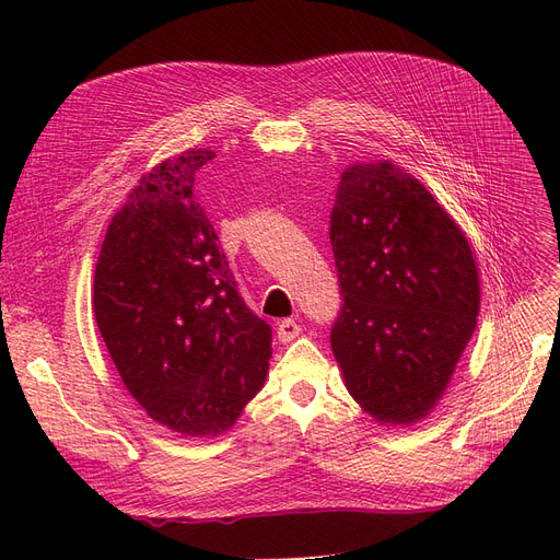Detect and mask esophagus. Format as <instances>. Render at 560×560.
Wrapping results in <instances>:
<instances>
[{
	"label": "esophagus",
	"mask_w": 560,
	"mask_h": 560,
	"mask_svg": "<svg viewBox=\"0 0 560 560\" xmlns=\"http://www.w3.org/2000/svg\"><path fill=\"white\" fill-rule=\"evenodd\" d=\"M300 334H302V325H300V322H295V319H283V322H279L277 338H279L281 342L295 340Z\"/></svg>",
	"instance_id": "esophagus-1"
}]
</instances>
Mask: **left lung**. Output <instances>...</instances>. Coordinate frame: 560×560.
Wrapping results in <instances>:
<instances>
[{
	"instance_id": "1",
	"label": "left lung",
	"mask_w": 560,
	"mask_h": 560,
	"mask_svg": "<svg viewBox=\"0 0 560 560\" xmlns=\"http://www.w3.org/2000/svg\"><path fill=\"white\" fill-rule=\"evenodd\" d=\"M342 306L331 349L381 424H413L443 397L477 329L479 270L452 215L390 161L349 165L331 211Z\"/></svg>"
}]
</instances>
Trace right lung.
<instances>
[{"instance_id": "obj_1", "label": "right lung", "mask_w": 560, "mask_h": 560, "mask_svg": "<svg viewBox=\"0 0 560 560\" xmlns=\"http://www.w3.org/2000/svg\"><path fill=\"white\" fill-rule=\"evenodd\" d=\"M215 154L159 163L108 224L93 308L127 390L159 424L218 435L262 388L272 329L241 298L218 233L195 201Z\"/></svg>"}]
</instances>
